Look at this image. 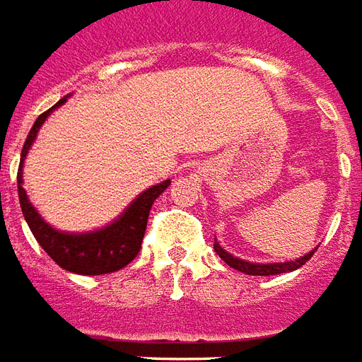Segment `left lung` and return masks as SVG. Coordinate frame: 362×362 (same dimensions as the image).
<instances>
[{"mask_svg":"<svg viewBox=\"0 0 362 362\" xmlns=\"http://www.w3.org/2000/svg\"><path fill=\"white\" fill-rule=\"evenodd\" d=\"M214 251L220 255L222 261H226L230 267L238 269V271H242V273H245V275L267 276V275H279V273H291V271H296V269L302 267V265H304V263L314 255V251L316 250L306 253L304 257L294 259V261H284V263H251V261H243V259L234 257V255H232V253H228L226 250H222L216 240H214Z\"/></svg>","mask_w":362,"mask_h":362,"instance_id":"1","label":"left lung"}]
</instances>
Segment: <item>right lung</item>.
<instances>
[{
	"instance_id": "1",
	"label": "right lung",
	"mask_w": 362,
	"mask_h": 362,
	"mask_svg": "<svg viewBox=\"0 0 362 362\" xmlns=\"http://www.w3.org/2000/svg\"><path fill=\"white\" fill-rule=\"evenodd\" d=\"M64 103H66V97L54 105L52 109L42 112L35 120V124H33L29 136L23 144L21 161H19V171H17V189H19L23 216L27 220L33 235L40 243V247L50 255L54 263H58L62 269L70 271V273H78V275L115 273L119 269L127 267L128 263L138 255V251L142 247L146 224H148V216H150L153 201L168 189L171 181L168 179L163 183L146 189L144 193L138 194L134 201L128 204L127 210L112 224L101 228V230L86 232V234L58 232L56 228H52L40 218L37 209L27 199V193L23 189V161H25L29 148L37 138L38 128L42 127V122L48 119V115L54 109H58Z\"/></svg>"
}]
</instances>
